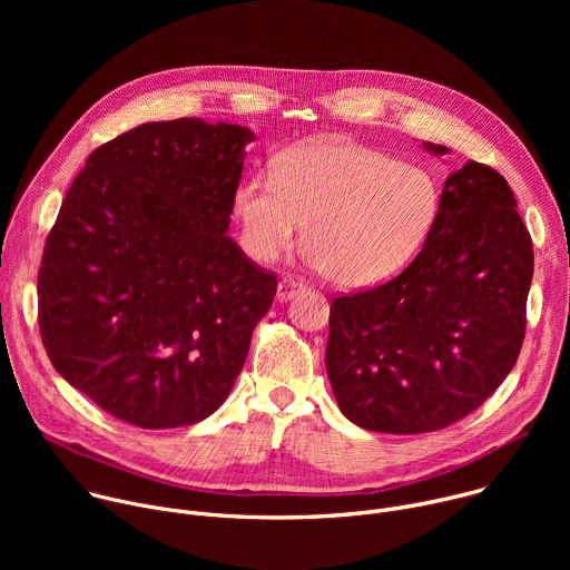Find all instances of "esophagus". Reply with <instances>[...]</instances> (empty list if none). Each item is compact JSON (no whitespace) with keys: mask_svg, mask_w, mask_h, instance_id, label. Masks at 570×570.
<instances>
[{"mask_svg":"<svg viewBox=\"0 0 570 570\" xmlns=\"http://www.w3.org/2000/svg\"><path fill=\"white\" fill-rule=\"evenodd\" d=\"M304 286V279L297 275H284L277 284V297L279 299H291L299 288Z\"/></svg>","mask_w":570,"mask_h":570,"instance_id":"obj_1","label":"esophagus"}]
</instances>
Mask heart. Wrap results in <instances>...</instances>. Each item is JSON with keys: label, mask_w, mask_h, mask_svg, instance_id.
Returning a JSON list of instances; mask_svg holds the SVG:
<instances>
[{"label": "heart", "mask_w": 570, "mask_h": 570, "mask_svg": "<svg viewBox=\"0 0 570 570\" xmlns=\"http://www.w3.org/2000/svg\"><path fill=\"white\" fill-rule=\"evenodd\" d=\"M431 171L345 139L293 148L277 171L236 189L240 246L257 262L279 257L302 225L306 259L334 284L376 286L422 250L440 216Z\"/></svg>", "instance_id": "heart-1"}]
</instances>
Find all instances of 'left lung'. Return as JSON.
<instances>
[{
    "instance_id": "8db88e82",
    "label": "left lung",
    "mask_w": 570,
    "mask_h": 570,
    "mask_svg": "<svg viewBox=\"0 0 570 570\" xmlns=\"http://www.w3.org/2000/svg\"><path fill=\"white\" fill-rule=\"evenodd\" d=\"M532 268L512 189L469 159L444 180L413 264L332 302L327 374L343 415L367 431L415 435L473 413L519 358Z\"/></svg>"
}]
</instances>
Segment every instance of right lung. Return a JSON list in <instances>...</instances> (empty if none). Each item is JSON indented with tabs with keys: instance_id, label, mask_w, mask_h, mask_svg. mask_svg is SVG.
Instances as JSON below:
<instances>
[{
	"instance_id": "right-lung-1",
	"label": "right lung",
	"mask_w": 570,
	"mask_h": 570,
	"mask_svg": "<svg viewBox=\"0 0 570 570\" xmlns=\"http://www.w3.org/2000/svg\"><path fill=\"white\" fill-rule=\"evenodd\" d=\"M255 135L200 119L101 144L47 234L38 324L56 372L108 415L178 429L227 399L277 275L225 234Z\"/></svg>"
}]
</instances>
